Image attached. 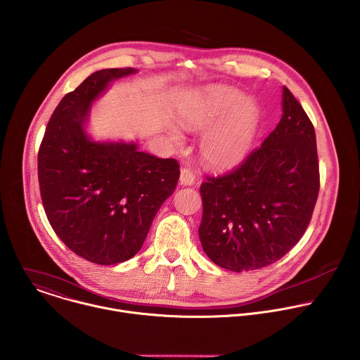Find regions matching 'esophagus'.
<instances>
[{"label": "esophagus", "mask_w": 360, "mask_h": 360, "mask_svg": "<svg viewBox=\"0 0 360 360\" xmlns=\"http://www.w3.org/2000/svg\"><path fill=\"white\" fill-rule=\"evenodd\" d=\"M194 180H195V176L193 174V172L190 169L183 167L180 170V183L183 186H191L194 183Z\"/></svg>", "instance_id": "1"}]
</instances>
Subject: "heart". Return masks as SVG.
Returning <instances> with one entry per match:
<instances>
[{
	"label": "heart",
	"mask_w": 360,
	"mask_h": 360,
	"mask_svg": "<svg viewBox=\"0 0 360 360\" xmlns=\"http://www.w3.org/2000/svg\"><path fill=\"white\" fill-rule=\"evenodd\" d=\"M259 112L254 102L231 88L205 91L183 115V123L190 130H210L201 140L202 159L212 167L230 169L250 155L257 134ZM174 140L180 136L173 130Z\"/></svg>",
	"instance_id": "b5f03b06"
}]
</instances>
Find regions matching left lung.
<instances>
[{
	"label": "left lung",
	"instance_id": "left-lung-1",
	"mask_svg": "<svg viewBox=\"0 0 360 360\" xmlns=\"http://www.w3.org/2000/svg\"><path fill=\"white\" fill-rule=\"evenodd\" d=\"M282 117L233 172L201 183L198 236L207 257L241 272L274 264L302 238L319 193L312 122L290 89Z\"/></svg>",
	"mask_w": 360,
	"mask_h": 360
}]
</instances>
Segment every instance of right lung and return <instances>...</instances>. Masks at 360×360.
<instances>
[{
  "instance_id": "add662e5",
  "label": "right lung",
  "mask_w": 360,
  "mask_h": 360,
  "mask_svg": "<svg viewBox=\"0 0 360 360\" xmlns=\"http://www.w3.org/2000/svg\"><path fill=\"white\" fill-rule=\"evenodd\" d=\"M133 68L95 72L53 110L38 152L48 221L77 255L113 265L134 257L179 181L174 159L139 152L136 143L94 141L85 131L92 102Z\"/></svg>"
}]
</instances>
